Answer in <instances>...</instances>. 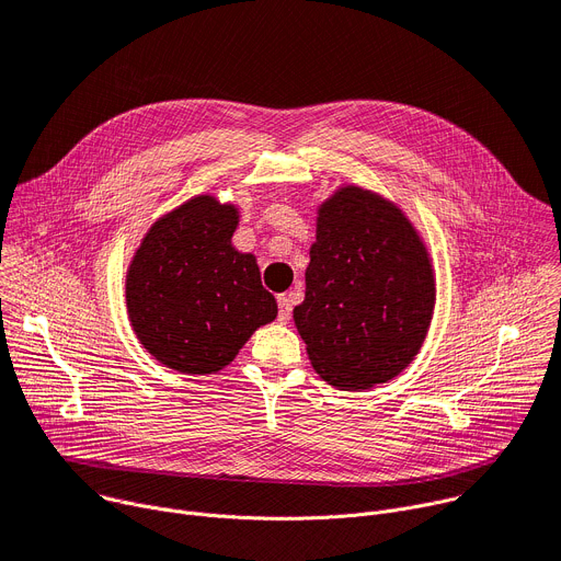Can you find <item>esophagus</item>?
Instances as JSON below:
<instances>
[{
  "mask_svg": "<svg viewBox=\"0 0 561 561\" xmlns=\"http://www.w3.org/2000/svg\"><path fill=\"white\" fill-rule=\"evenodd\" d=\"M277 307H279L277 320H279L282 324H288V320H290V316H293V299H290V295H279V297H277Z\"/></svg>",
  "mask_w": 561,
  "mask_h": 561,
  "instance_id": "34e87169",
  "label": "esophagus"
}]
</instances>
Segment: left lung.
Masks as SVG:
<instances>
[{
	"label": "left lung",
	"instance_id": "left-lung-1",
	"mask_svg": "<svg viewBox=\"0 0 561 561\" xmlns=\"http://www.w3.org/2000/svg\"><path fill=\"white\" fill-rule=\"evenodd\" d=\"M307 297L293 320L316 374L344 391L389 382L419 355L436 304L430 250L393 201L342 185L318 206Z\"/></svg>",
	"mask_w": 561,
	"mask_h": 561
}]
</instances>
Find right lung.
<instances>
[{
    "label": "right lung",
    "mask_w": 561,
    "mask_h": 561,
    "mask_svg": "<svg viewBox=\"0 0 561 561\" xmlns=\"http://www.w3.org/2000/svg\"><path fill=\"white\" fill-rule=\"evenodd\" d=\"M237 226L234 203L198 194L151 224L134 252L125 282L129 322L168 369L217 374L277 318L254 254L232 245Z\"/></svg>",
    "instance_id": "right-lung-1"
}]
</instances>
